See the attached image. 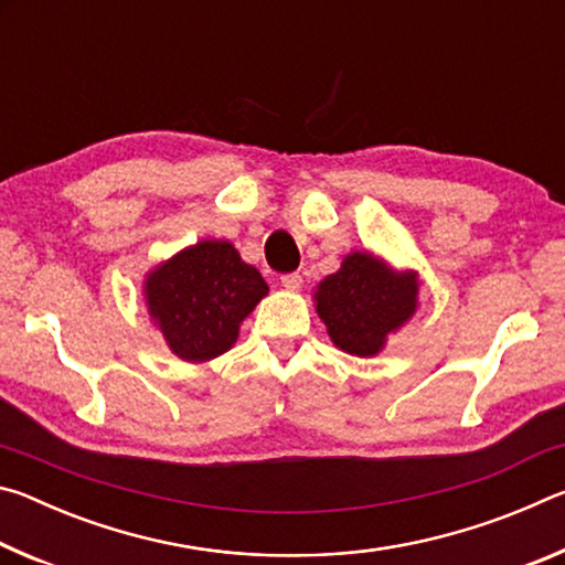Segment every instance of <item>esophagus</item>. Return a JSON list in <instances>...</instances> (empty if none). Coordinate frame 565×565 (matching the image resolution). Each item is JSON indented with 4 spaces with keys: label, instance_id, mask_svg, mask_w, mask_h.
Wrapping results in <instances>:
<instances>
[{
    "label": "esophagus",
    "instance_id": "obj_1",
    "mask_svg": "<svg viewBox=\"0 0 565 565\" xmlns=\"http://www.w3.org/2000/svg\"><path fill=\"white\" fill-rule=\"evenodd\" d=\"M301 284H303V279L299 274H284L281 276V286L286 291H299Z\"/></svg>",
    "mask_w": 565,
    "mask_h": 565
}]
</instances>
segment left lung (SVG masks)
<instances>
[{"label":"left lung","instance_id":"8db88e82","mask_svg":"<svg viewBox=\"0 0 565 565\" xmlns=\"http://www.w3.org/2000/svg\"><path fill=\"white\" fill-rule=\"evenodd\" d=\"M317 313L331 341L353 356H376L386 339L414 317L418 274L394 271L369 252H351L317 286Z\"/></svg>","mask_w":565,"mask_h":565}]
</instances>
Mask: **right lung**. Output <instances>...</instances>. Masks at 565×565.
Segmentation results:
<instances>
[{
    "instance_id": "obj_1",
    "label": "right lung",
    "mask_w": 565,
    "mask_h": 565,
    "mask_svg": "<svg viewBox=\"0 0 565 565\" xmlns=\"http://www.w3.org/2000/svg\"><path fill=\"white\" fill-rule=\"evenodd\" d=\"M269 286L236 248L204 238L147 274L149 317L171 353L202 363L234 347L242 323Z\"/></svg>"
}]
</instances>
